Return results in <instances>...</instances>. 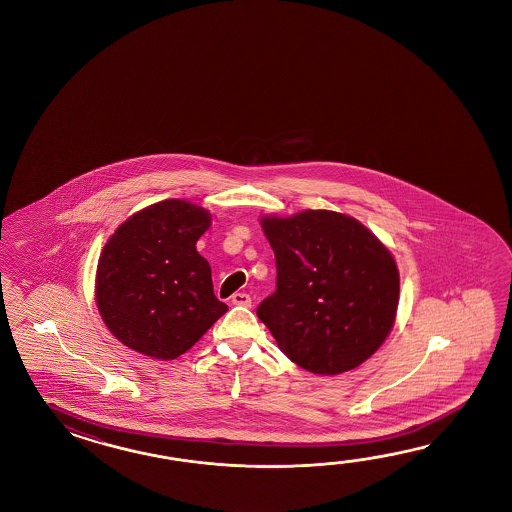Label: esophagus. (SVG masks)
Segmentation results:
<instances>
[{
  "instance_id": "esophagus-1",
  "label": "esophagus",
  "mask_w": 512,
  "mask_h": 512,
  "mask_svg": "<svg viewBox=\"0 0 512 512\" xmlns=\"http://www.w3.org/2000/svg\"><path fill=\"white\" fill-rule=\"evenodd\" d=\"M230 302L234 305H243L249 307L252 304L251 296L247 293H234L230 296Z\"/></svg>"
}]
</instances>
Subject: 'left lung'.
I'll use <instances>...</instances> for the list:
<instances>
[{"label": "left lung", "instance_id": "1", "mask_svg": "<svg viewBox=\"0 0 512 512\" xmlns=\"http://www.w3.org/2000/svg\"><path fill=\"white\" fill-rule=\"evenodd\" d=\"M276 291L256 315L278 348L318 375L353 370L381 348L399 304V271L381 241L355 218L305 210L265 216Z\"/></svg>", "mask_w": 512, "mask_h": 512}]
</instances>
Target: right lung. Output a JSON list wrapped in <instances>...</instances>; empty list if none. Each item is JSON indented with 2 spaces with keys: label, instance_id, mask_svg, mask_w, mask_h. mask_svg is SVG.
<instances>
[{
  "label": "right lung",
  "instance_id": "1",
  "mask_svg": "<svg viewBox=\"0 0 512 512\" xmlns=\"http://www.w3.org/2000/svg\"><path fill=\"white\" fill-rule=\"evenodd\" d=\"M210 221L205 208L166 199L126 219L104 245L98 311L124 346L153 359H177L229 311L196 249Z\"/></svg>",
  "mask_w": 512,
  "mask_h": 512
}]
</instances>
